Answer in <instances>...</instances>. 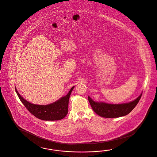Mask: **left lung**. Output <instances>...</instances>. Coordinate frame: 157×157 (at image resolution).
I'll use <instances>...</instances> for the list:
<instances>
[{"label":"left lung","mask_w":157,"mask_h":157,"mask_svg":"<svg viewBox=\"0 0 157 157\" xmlns=\"http://www.w3.org/2000/svg\"><path fill=\"white\" fill-rule=\"evenodd\" d=\"M141 95L142 93L133 101L120 104H111L103 102H96L89 96H88V100L92 109L96 114L104 118H118L130 113L139 103Z\"/></svg>","instance_id":"obj_1"}]
</instances>
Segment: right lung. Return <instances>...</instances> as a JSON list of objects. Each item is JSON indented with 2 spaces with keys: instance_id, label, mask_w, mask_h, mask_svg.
I'll use <instances>...</instances> for the list:
<instances>
[{
  "instance_id": "1",
  "label": "right lung",
  "mask_w": 157,
  "mask_h": 157,
  "mask_svg": "<svg viewBox=\"0 0 157 157\" xmlns=\"http://www.w3.org/2000/svg\"><path fill=\"white\" fill-rule=\"evenodd\" d=\"M74 86L71 89L68 93L62 97L57 101L48 105H37L29 103L25 100L17 92L16 88V92L25 108L38 119L44 121H58L64 118L68 114V102L71 93Z\"/></svg>"
}]
</instances>
